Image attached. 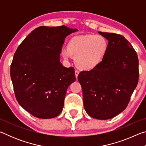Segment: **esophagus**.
<instances>
[{
    "instance_id": "1",
    "label": "esophagus",
    "mask_w": 146,
    "mask_h": 146,
    "mask_svg": "<svg viewBox=\"0 0 146 146\" xmlns=\"http://www.w3.org/2000/svg\"><path fill=\"white\" fill-rule=\"evenodd\" d=\"M75 76H76V78L77 79V78H78V74H79V72H78V71H77V70H75Z\"/></svg>"
}]
</instances>
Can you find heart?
<instances>
[{
  "label": "heart",
  "mask_w": 146,
  "mask_h": 146,
  "mask_svg": "<svg viewBox=\"0 0 146 146\" xmlns=\"http://www.w3.org/2000/svg\"><path fill=\"white\" fill-rule=\"evenodd\" d=\"M108 48V40L104 36L84 35L71 38L68 49L62 51V55L66 60L74 56L76 67L82 70H91L101 62Z\"/></svg>",
  "instance_id": "1"
}]
</instances>
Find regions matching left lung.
<instances>
[{
    "label": "left lung",
    "instance_id": "1",
    "mask_svg": "<svg viewBox=\"0 0 146 146\" xmlns=\"http://www.w3.org/2000/svg\"><path fill=\"white\" fill-rule=\"evenodd\" d=\"M108 40L106 55L97 67L79 73L84 106L90 117L107 120L122 112L129 102L139 77L138 58L122 35L98 32Z\"/></svg>",
    "mask_w": 146,
    "mask_h": 146
}]
</instances>
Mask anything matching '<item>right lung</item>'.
<instances>
[{"mask_svg": "<svg viewBox=\"0 0 146 146\" xmlns=\"http://www.w3.org/2000/svg\"><path fill=\"white\" fill-rule=\"evenodd\" d=\"M76 29L40 26L19 46L10 75L16 99L33 116L51 118L60 115L68 86L75 81L73 67L60 62L65 38Z\"/></svg>", "mask_w": 146, "mask_h": 146, "instance_id": "obj_1", "label": "right lung"}]
</instances>
